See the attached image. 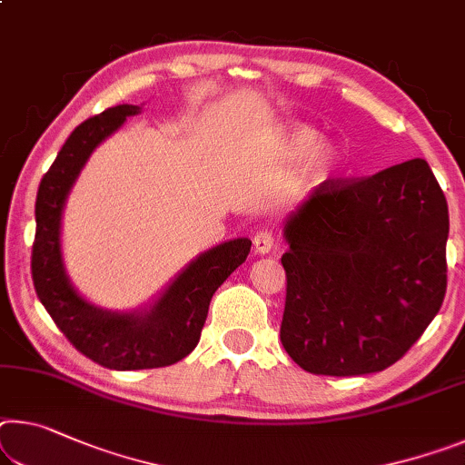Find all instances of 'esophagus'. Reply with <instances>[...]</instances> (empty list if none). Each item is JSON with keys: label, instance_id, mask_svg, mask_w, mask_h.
<instances>
[{"label": "esophagus", "instance_id": "1", "mask_svg": "<svg viewBox=\"0 0 465 465\" xmlns=\"http://www.w3.org/2000/svg\"><path fill=\"white\" fill-rule=\"evenodd\" d=\"M254 252L256 254H269L272 250V244H275V238H272V233L267 230H261L254 233Z\"/></svg>", "mask_w": 465, "mask_h": 465}]
</instances>
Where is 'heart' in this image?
Segmentation results:
<instances>
[{"label": "heart", "mask_w": 465, "mask_h": 465, "mask_svg": "<svg viewBox=\"0 0 465 465\" xmlns=\"http://www.w3.org/2000/svg\"><path fill=\"white\" fill-rule=\"evenodd\" d=\"M321 146V136L316 132L308 130V128H298L292 132L290 136V154L293 159H308L319 151ZM333 165V157H331L329 151H321L316 153V157L312 159V173H325L329 172V167Z\"/></svg>", "instance_id": "1"}]
</instances>
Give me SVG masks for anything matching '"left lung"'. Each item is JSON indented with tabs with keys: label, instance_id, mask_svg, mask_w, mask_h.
Returning a JSON list of instances; mask_svg holds the SVG:
<instances>
[{
	"label": "left lung",
	"instance_id": "obj_1",
	"mask_svg": "<svg viewBox=\"0 0 465 465\" xmlns=\"http://www.w3.org/2000/svg\"><path fill=\"white\" fill-rule=\"evenodd\" d=\"M283 235L282 343L306 372L385 371L443 304L449 211L424 159L322 182Z\"/></svg>",
	"mask_w": 465,
	"mask_h": 465
}]
</instances>
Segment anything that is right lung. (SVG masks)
<instances>
[{
  "label": "right lung",
  "mask_w": 465,
  "mask_h": 465,
  "mask_svg": "<svg viewBox=\"0 0 465 465\" xmlns=\"http://www.w3.org/2000/svg\"><path fill=\"white\" fill-rule=\"evenodd\" d=\"M136 114L138 105H115L80 124L43 175L35 204L31 269L36 296L74 348L112 371L161 368L186 358L201 339L213 293L252 246L248 238H238L206 250L146 311H103L74 290L62 259L65 198L91 153Z\"/></svg>",
  "instance_id": "1"
}]
</instances>
